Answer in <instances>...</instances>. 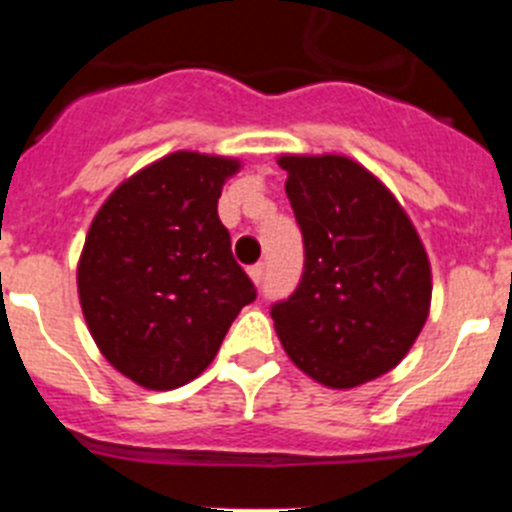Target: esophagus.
I'll return each instance as SVG.
<instances>
[{"mask_svg":"<svg viewBox=\"0 0 512 512\" xmlns=\"http://www.w3.org/2000/svg\"><path fill=\"white\" fill-rule=\"evenodd\" d=\"M248 274H251V279H253V282H256V284H259V287H261V284H264L266 266H264V264H253L251 269H248Z\"/></svg>","mask_w":512,"mask_h":512,"instance_id":"1","label":"esophagus"}]
</instances>
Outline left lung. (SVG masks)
Segmentation results:
<instances>
[{"label": "left lung", "instance_id": "left-lung-1", "mask_svg": "<svg viewBox=\"0 0 512 512\" xmlns=\"http://www.w3.org/2000/svg\"><path fill=\"white\" fill-rule=\"evenodd\" d=\"M305 243L297 289L271 305L284 351L325 387L382 377L431 305V264L405 210L346 156H282Z\"/></svg>", "mask_w": 512, "mask_h": 512}]
</instances>
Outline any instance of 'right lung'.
I'll list each match as a JSON object with an SVG mask.
<instances>
[{"label": "right lung", "mask_w": 512, "mask_h": 512, "mask_svg": "<svg viewBox=\"0 0 512 512\" xmlns=\"http://www.w3.org/2000/svg\"><path fill=\"white\" fill-rule=\"evenodd\" d=\"M238 161L179 151L104 202L79 261V300L104 359L148 390L192 382L256 287L217 200Z\"/></svg>", "instance_id": "right-lung-1"}]
</instances>
